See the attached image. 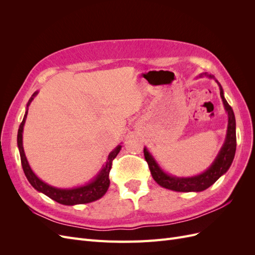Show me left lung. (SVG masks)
<instances>
[{"label": "left lung", "mask_w": 255, "mask_h": 255, "mask_svg": "<svg viewBox=\"0 0 255 255\" xmlns=\"http://www.w3.org/2000/svg\"><path fill=\"white\" fill-rule=\"evenodd\" d=\"M220 97L222 99L223 104H225L226 111L228 112L229 115L227 139L213 165L208 168L205 172L192 177L170 176L161 170L158 165L155 163V160H154L153 157L150 155V153L146 151V149H143L144 158L146 160V163H148L153 179L157 184H159L161 187L175 191H202L210 187L211 185H213L217 181L223 173H226L228 171V169L230 168L234 159L236 151V123L232 107L229 105L227 100L223 97V90L221 86Z\"/></svg>", "instance_id": "left-lung-1"}]
</instances>
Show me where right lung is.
<instances>
[{
  "instance_id": "obj_1",
  "label": "right lung",
  "mask_w": 255,
  "mask_h": 255,
  "mask_svg": "<svg viewBox=\"0 0 255 255\" xmlns=\"http://www.w3.org/2000/svg\"><path fill=\"white\" fill-rule=\"evenodd\" d=\"M36 95L37 92H35L33 97H35ZM33 97L30 98V100L27 103V106L29 105L30 101L33 100ZM26 115H27V111L18 129V148L20 151V157H21L23 171H24L26 179L28 180L30 185H32V186L38 191H40L45 196L53 199L54 201H56L60 204H65V205L89 203L103 197L110 187V171L113 166V160L115 159L116 156H117V154L121 150V145H118L113 152H111L106 165L102 168V170L100 171L98 176L91 183L85 185V186L73 188V189H59V188L52 187L50 185L45 184L41 180L38 179V177L35 175V173L32 171V169H30L26 160L24 150H23V144H22V132H23V126H24L25 123Z\"/></svg>"
}]
</instances>
